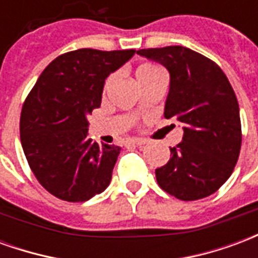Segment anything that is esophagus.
Here are the masks:
<instances>
[{"instance_id":"obj_1","label":"esophagus","mask_w":258,"mask_h":258,"mask_svg":"<svg viewBox=\"0 0 258 258\" xmlns=\"http://www.w3.org/2000/svg\"><path fill=\"white\" fill-rule=\"evenodd\" d=\"M128 142L130 144H133V145H144L146 141L142 140V138H130Z\"/></svg>"}]
</instances>
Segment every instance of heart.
Wrapping results in <instances>:
<instances>
[{
    "label": "heart",
    "mask_w": 258,
    "mask_h": 258,
    "mask_svg": "<svg viewBox=\"0 0 258 258\" xmlns=\"http://www.w3.org/2000/svg\"><path fill=\"white\" fill-rule=\"evenodd\" d=\"M155 73H162V70L156 66H152V64H142L140 68L137 69V72H135V77L137 80L142 79V77H146V76H151V74H155ZM114 79V76H110L106 81V85H109L110 83L113 81Z\"/></svg>",
    "instance_id": "obj_1"
}]
</instances>
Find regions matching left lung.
I'll list each match as a JSON object with an SVG mask.
<instances>
[{
  "label": "left lung",
  "mask_w": 258,
  "mask_h": 258,
  "mask_svg": "<svg viewBox=\"0 0 258 258\" xmlns=\"http://www.w3.org/2000/svg\"><path fill=\"white\" fill-rule=\"evenodd\" d=\"M137 53L167 69L164 117L184 125L182 142L170 148L168 163L155 171L157 184L181 200L214 194L232 174L242 144L238 99L227 76L213 60L179 45Z\"/></svg>",
  "instance_id": "obj_1"
}]
</instances>
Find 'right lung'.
I'll return each instance as SVG.
<instances>
[{"instance_id": "obj_1", "label": "right lung", "mask_w": 258, "mask_h": 258, "mask_svg": "<svg viewBox=\"0 0 258 258\" xmlns=\"http://www.w3.org/2000/svg\"><path fill=\"white\" fill-rule=\"evenodd\" d=\"M134 49L83 48L48 64L25 101L20 141L38 182L66 202H85L106 189L121 148L90 140L88 116L101 106L107 76Z\"/></svg>"}]
</instances>
